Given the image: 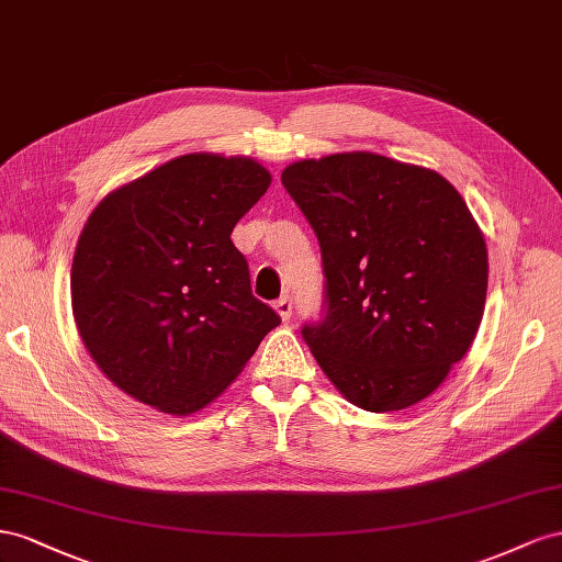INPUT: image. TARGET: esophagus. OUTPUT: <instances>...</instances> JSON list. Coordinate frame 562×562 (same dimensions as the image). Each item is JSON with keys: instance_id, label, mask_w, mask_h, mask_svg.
I'll return each instance as SVG.
<instances>
[{"instance_id": "34e87169", "label": "esophagus", "mask_w": 562, "mask_h": 562, "mask_svg": "<svg viewBox=\"0 0 562 562\" xmlns=\"http://www.w3.org/2000/svg\"><path fill=\"white\" fill-rule=\"evenodd\" d=\"M276 313L286 323V319L292 317V299H290V296L278 299V301H276Z\"/></svg>"}]
</instances>
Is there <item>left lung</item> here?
Returning <instances> with one entry per match:
<instances>
[{
	"mask_svg": "<svg viewBox=\"0 0 562 562\" xmlns=\"http://www.w3.org/2000/svg\"><path fill=\"white\" fill-rule=\"evenodd\" d=\"M282 186L317 235L327 315L303 327L348 403L395 412L436 391L471 348L487 245L438 171L376 153L299 159Z\"/></svg>",
	"mask_w": 562,
	"mask_h": 562,
	"instance_id": "obj_1",
	"label": "left lung"
}]
</instances>
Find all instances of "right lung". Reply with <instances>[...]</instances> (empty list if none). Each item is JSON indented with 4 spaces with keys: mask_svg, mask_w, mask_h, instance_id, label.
Wrapping results in <instances>:
<instances>
[{
    "mask_svg": "<svg viewBox=\"0 0 562 562\" xmlns=\"http://www.w3.org/2000/svg\"><path fill=\"white\" fill-rule=\"evenodd\" d=\"M270 181L254 157L190 153L95 204L72 259V315L120 391L171 416L195 414L280 325L251 296L231 239Z\"/></svg>",
    "mask_w": 562,
    "mask_h": 562,
    "instance_id": "1",
    "label": "right lung"
}]
</instances>
